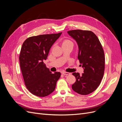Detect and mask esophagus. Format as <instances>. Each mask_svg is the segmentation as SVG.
Here are the masks:
<instances>
[{
    "label": "esophagus",
    "instance_id": "esophagus-1",
    "mask_svg": "<svg viewBox=\"0 0 122 122\" xmlns=\"http://www.w3.org/2000/svg\"><path fill=\"white\" fill-rule=\"evenodd\" d=\"M62 74L65 75H70V74L71 73H70L69 72H62Z\"/></svg>",
    "mask_w": 122,
    "mask_h": 122
}]
</instances>
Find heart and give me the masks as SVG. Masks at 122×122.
<instances>
[{"mask_svg":"<svg viewBox=\"0 0 122 122\" xmlns=\"http://www.w3.org/2000/svg\"><path fill=\"white\" fill-rule=\"evenodd\" d=\"M62 45L63 46H72L73 47L74 43L71 40L69 39H65L62 42Z\"/></svg>","mask_w":122,"mask_h":122,"instance_id":"b5f03b06","label":"heart"}]
</instances>
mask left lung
<instances>
[{
  "label": "left lung",
  "mask_w": 122,
  "mask_h": 122,
  "mask_svg": "<svg viewBox=\"0 0 122 122\" xmlns=\"http://www.w3.org/2000/svg\"><path fill=\"white\" fill-rule=\"evenodd\" d=\"M68 34L78 44V59L84 73H73L76 81L72 88L80 95H86L97 89L100 84L105 70V56L102 46L97 36L90 30H69Z\"/></svg>",
  "instance_id": "left-lung-1"
}]
</instances>
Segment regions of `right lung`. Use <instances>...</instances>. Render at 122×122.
<instances>
[{
    "instance_id": "1",
    "label": "right lung",
    "mask_w": 122,
    "mask_h": 122,
    "mask_svg": "<svg viewBox=\"0 0 122 122\" xmlns=\"http://www.w3.org/2000/svg\"><path fill=\"white\" fill-rule=\"evenodd\" d=\"M61 33L30 36L22 46L19 61L24 83L27 90L36 96L44 97L52 93L61 77L60 72L51 73L44 61Z\"/></svg>"
}]
</instances>
